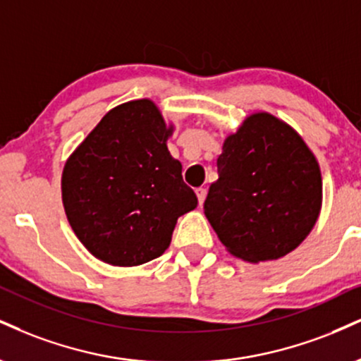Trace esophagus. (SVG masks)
I'll return each mask as SVG.
<instances>
[{
	"label": "esophagus",
	"instance_id": "esophagus-1",
	"mask_svg": "<svg viewBox=\"0 0 361 361\" xmlns=\"http://www.w3.org/2000/svg\"><path fill=\"white\" fill-rule=\"evenodd\" d=\"M197 197H198L200 207H202L203 202H205V198H207V188H197Z\"/></svg>",
	"mask_w": 361,
	"mask_h": 361
}]
</instances>
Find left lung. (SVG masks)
Segmentation results:
<instances>
[{
  "label": "left lung",
  "mask_w": 361,
  "mask_h": 361,
  "mask_svg": "<svg viewBox=\"0 0 361 361\" xmlns=\"http://www.w3.org/2000/svg\"><path fill=\"white\" fill-rule=\"evenodd\" d=\"M216 168L203 210L235 257L254 264L284 257L314 227L323 197L318 161L281 119L247 117L225 139Z\"/></svg>",
  "instance_id": "left-lung-1"
}]
</instances>
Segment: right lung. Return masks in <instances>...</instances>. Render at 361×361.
Returning <instances> with one entry per match:
<instances>
[{"label":"right lung","mask_w":361,"mask_h":361,"mask_svg":"<svg viewBox=\"0 0 361 361\" xmlns=\"http://www.w3.org/2000/svg\"><path fill=\"white\" fill-rule=\"evenodd\" d=\"M171 133L151 101L126 102L107 112L67 159L65 214L102 262L133 267L159 257L178 216L197 207L180 161L168 151Z\"/></svg>","instance_id":"add662e5"}]
</instances>
